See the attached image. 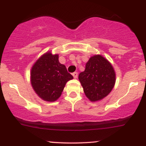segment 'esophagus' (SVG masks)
Segmentation results:
<instances>
[{
	"label": "esophagus",
	"mask_w": 146,
	"mask_h": 146,
	"mask_svg": "<svg viewBox=\"0 0 146 146\" xmlns=\"http://www.w3.org/2000/svg\"><path fill=\"white\" fill-rule=\"evenodd\" d=\"M73 78H78V73L77 72H74V73H73Z\"/></svg>",
	"instance_id": "1"
}]
</instances>
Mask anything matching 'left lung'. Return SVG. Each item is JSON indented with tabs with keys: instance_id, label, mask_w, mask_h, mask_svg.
<instances>
[{
	"instance_id": "left-lung-1",
	"label": "left lung",
	"mask_w": 146,
	"mask_h": 146,
	"mask_svg": "<svg viewBox=\"0 0 146 146\" xmlns=\"http://www.w3.org/2000/svg\"><path fill=\"white\" fill-rule=\"evenodd\" d=\"M86 96L91 101L101 100L113 90L115 73L111 64L101 55L90 57L85 70L78 76Z\"/></svg>"
}]
</instances>
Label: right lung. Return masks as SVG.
Here are the masks:
<instances>
[{
  "label": "right lung",
  "mask_w": 146,
  "mask_h": 146,
  "mask_svg": "<svg viewBox=\"0 0 146 146\" xmlns=\"http://www.w3.org/2000/svg\"><path fill=\"white\" fill-rule=\"evenodd\" d=\"M73 78L59 55L50 52L44 54L33 64L31 71V82L39 97L47 101H54L60 97L66 83Z\"/></svg>",
  "instance_id": "obj_1"
}]
</instances>
